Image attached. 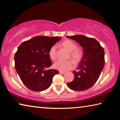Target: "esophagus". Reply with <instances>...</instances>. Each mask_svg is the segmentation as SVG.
<instances>
[{
  "label": "esophagus",
  "mask_w": 120,
  "mask_h": 120,
  "mask_svg": "<svg viewBox=\"0 0 120 120\" xmlns=\"http://www.w3.org/2000/svg\"><path fill=\"white\" fill-rule=\"evenodd\" d=\"M59 72H60V74H64L65 73L64 71H60Z\"/></svg>",
  "instance_id": "34e87169"
}]
</instances>
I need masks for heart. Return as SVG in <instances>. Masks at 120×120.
<instances>
[{"label": "heart", "instance_id": "obj_1", "mask_svg": "<svg viewBox=\"0 0 120 120\" xmlns=\"http://www.w3.org/2000/svg\"><path fill=\"white\" fill-rule=\"evenodd\" d=\"M62 45L64 48L70 51V56H71L76 63H78L82 58V53L80 50L77 49V45L74 42L70 40H66L62 43ZM49 56L52 60H55L57 56V46L53 45L51 46L49 50ZM74 63L71 60L63 61L58 60L53 64L54 68L56 69L62 71L71 70L74 67Z\"/></svg>", "mask_w": 120, "mask_h": 120}]
</instances>
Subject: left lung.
I'll return each instance as SVG.
<instances>
[{
  "label": "left lung",
  "instance_id": "8db88e82",
  "mask_svg": "<svg viewBox=\"0 0 120 120\" xmlns=\"http://www.w3.org/2000/svg\"><path fill=\"white\" fill-rule=\"evenodd\" d=\"M67 38L76 41L84 50L77 70L73 71L74 80L67 83V86L75 91L87 90L97 82L104 68V49L94 38L82 35L67 36Z\"/></svg>",
  "mask_w": 120,
  "mask_h": 120
}]
</instances>
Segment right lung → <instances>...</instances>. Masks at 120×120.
Wrapping results in <instances>:
<instances>
[{
  "label": "right lung",
  "mask_w": 120,
  "mask_h": 120,
  "mask_svg": "<svg viewBox=\"0 0 120 120\" xmlns=\"http://www.w3.org/2000/svg\"><path fill=\"white\" fill-rule=\"evenodd\" d=\"M59 37L37 36L21 44L15 54L16 71L30 90L41 92L51 85L56 69H46L52 66L49 56L51 46L60 40Z\"/></svg>",
  "instance_id": "1"
}]
</instances>
